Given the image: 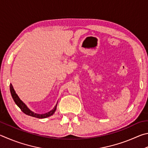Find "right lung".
Returning a JSON list of instances; mask_svg holds the SVG:
<instances>
[{
    "mask_svg": "<svg viewBox=\"0 0 148 148\" xmlns=\"http://www.w3.org/2000/svg\"><path fill=\"white\" fill-rule=\"evenodd\" d=\"M10 92H11V95L12 96L13 99L15 103L18 107L20 108V109L23 112H24L25 114H27L28 116H32V117H35L37 118H45L49 117L53 114L55 112V111L56 110V107H57V104H58V102L56 104V105L54 106V107L51 110L49 111L48 112L44 113V114H38V113H35L33 111L31 110L29 108H28L25 103H23L22 100H21L20 98L18 96L17 94L15 92V90L14 89V87H13L12 84H10Z\"/></svg>",
    "mask_w": 148,
    "mask_h": 148,
    "instance_id": "right-lung-1",
    "label": "right lung"
}]
</instances>
